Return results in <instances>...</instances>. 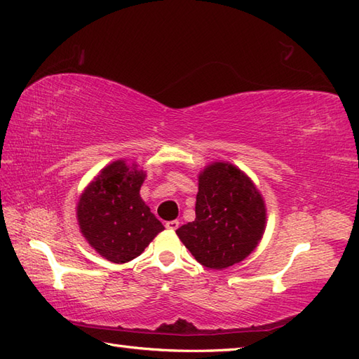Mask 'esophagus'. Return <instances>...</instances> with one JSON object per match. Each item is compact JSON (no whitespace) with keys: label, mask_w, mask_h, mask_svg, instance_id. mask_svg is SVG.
Here are the masks:
<instances>
[{"label":"esophagus","mask_w":359,"mask_h":359,"mask_svg":"<svg viewBox=\"0 0 359 359\" xmlns=\"http://www.w3.org/2000/svg\"><path fill=\"white\" fill-rule=\"evenodd\" d=\"M179 220H171V222H166L165 223V226L168 228V229H171V231H176L177 228H179Z\"/></svg>","instance_id":"obj_1"}]
</instances>
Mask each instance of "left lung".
Returning <instances> with one entry per match:
<instances>
[{
	"instance_id": "1",
	"label": "left lung",
	"mask_w": 359,
	"mask_h": 359,
	"mask_svg": "<svg viewBox=\"0 0 359 359\" xmlns=\"http://www.w3.org/2000/svg\"><path fill=\"white\" fill-rule=\"evenodd\" d=\"M266 205L255 183L229 162L198 172L196 220L176 234L196 260L210 269L243 262L264 234Z\"/></svg>"
}]
</instances>
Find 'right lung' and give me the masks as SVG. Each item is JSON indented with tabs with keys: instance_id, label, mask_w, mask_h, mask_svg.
<instances>
[{
	"instance_id": "add662e5",
	"label": "right lung",
	"mask_w": 359,
	"mask_h": 359,
	"mask_svg": "<svg viewBox=\"0 0 359 359\" xmlns=\"http://www.w3.org/2000/svg\"><path fill=\"white\" fill-rule=\"evenodd\" d=\"M145 177L147 172L136 163L114 161L99 171L79 196V229L88 245L108 262H131L165 229L139 194Z\"/></svg>"
}]
</instances>
